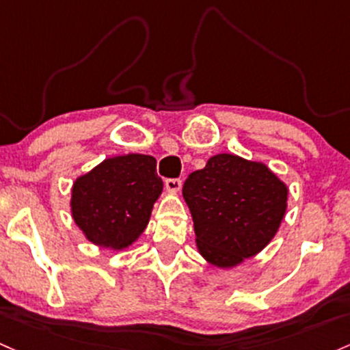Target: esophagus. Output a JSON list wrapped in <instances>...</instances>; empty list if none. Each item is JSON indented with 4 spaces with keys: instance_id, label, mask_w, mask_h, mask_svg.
<instances>
[{
    "instance_id": "34e87169",
    "label": "esophagus",
    "mask_w": 350,
    "mask_h": 350,
    "mask_svg": "<svg viewBox=\"0 0 350 350\" xmlns=\"http://www.w3.org/2000/svg\"><path fill=\"white\" fill-rule=\"evenodd\" d=\"M181 184L183 181L179 178H169L164 181V186H166V189L169 193H178L179 189H181Z\"/></svg>"
}]
</instances>
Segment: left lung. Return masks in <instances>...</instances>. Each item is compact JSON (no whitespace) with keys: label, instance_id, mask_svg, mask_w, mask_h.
I'll return each mask as SVG.
<instances>
[{"label":"left lung","instance_id":"8db88e82","mask_svg":"<svg viewBox=\"0 0 350 350\" xmlns=\"http://www.w3.org/2000/svg\"><path fill=\"white\" fill-rule=\"evenodd\" d=\"M183 196L198 249L211 264L234 267L271 243L287 207V187L260 163L217 154L191 172Z\"/></svg>","mask_w":350,"mask_h":350}]
</instances>
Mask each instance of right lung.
<instances>
[{"mask_svg": "<svg viewBox=\"0 0 350 350\" xmlns=\"http://www.w3.org/2000/svg\"><path fill=\"white\" fill-rule=\"evenodd\" d=\"M161 191L163 179L156 172L154 157H111L76 179L72 217L91 243L124 249L146 229Z\"/></svg>", "mask_w": 350, "mask_h": 350, "instance_id": "obj_1", "label": "right lung"}]
</instances>
